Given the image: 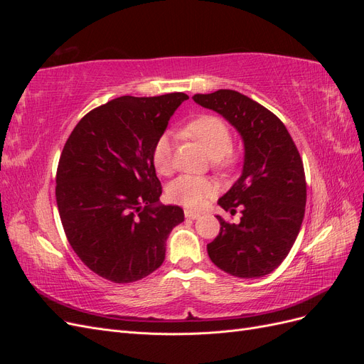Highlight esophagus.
<instances>
[{
    "label": "esophagus",
    "mask_w": 364,
    "mask_h": 364,
    "mask_svg": "<svg viewBox=\"0 0 364 364\" xmlns=\"http://www.w3.org/2000/svg\"><path fill=\"white\" fill-rule=\"evenodd\" d=\"M185 217L190 218V220H196V218L200 217V214L196 213V211H191V209H185Z\"/></svg>",
    "instance_id": "esophagus-1"
}]
</instances>
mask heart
<instances>
[{
    "label": "heart",
    "instance_id": "obj_1",
    "mask_svg": "<svg viewBox=\"0 0 364 364\" xmlns=\"http://www.w3.org/2000/svg\"><path fill=\"white\" fill-rule=\"evenodd\" d=\"M186 134L197 139L214 158V165L220 170L230 168L234 165V156L229 155L232 147V134L229 126L222 118L214 115H202L190 121L185 127ZM173 138L165 132L153 147V164L161 174H170L174 168L173 156ZM217 191L215 183L203 178V176L183 174L168 185L167 194L174 203L183 205L186 208H200L206 199L214 196Z\"/></svg>",
    "mask_w": 364,
    "mask_h": 364
}]
</instances>
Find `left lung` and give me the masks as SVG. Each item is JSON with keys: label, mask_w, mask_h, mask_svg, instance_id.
Returning <instances> with one entry per match:
<instances>
[{"label": "left lung", "mask_w": 364, "mask_h": 364, "mask_svg": "<svg viewBox=\"0 0 364 364\" xmlns=\"http://www.w3.org/2000/svg\"><path fill=\"white\" fill-rule=\"evenodd\" d=\"M193 100L222 115L243 139V171L218 205L240 223L217 215L220 232L206 246L218 269L243 279L266 277L289 255L305 214L306 183L299 151L282 121L232 90L196 94Z\"/></svg>", "instance_id": "8db88e82"}]
</instances>
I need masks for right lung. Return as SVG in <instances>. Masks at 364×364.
Wrapping results in <instances>:
<instances>
[{
    "label": "right lung",
    "instance_id": "add662e5",
    "mask_svg": "<svg viewBox=\"0 0 364 364\" xmlns=\"http://www.w3.org/2000/svg\"><path fill=\"white\" fill-rule=\"evenodd\" d=\"M183 92L118 97L86 114L65 144L56 202L73 250L115 284L142 279L165 259V241L182 208L161 205L153 147Z\"/></svg>",
    "mask_w": 364,
    "mask_h": 364
}]
</instances>
